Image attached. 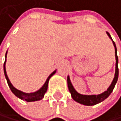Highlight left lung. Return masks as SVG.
Returning a JSON list of instances; mask_svg holds the SVG:
<instances>
[{
    "mask_svg": "<svg viewBox=\"0 0 121 121\" xmlns=\"http://www.w3.org/2000/svg\"><path fill=\"white\" fill-rule=\"evenodd\" d=\"M107 35H108L112 40V37L110 34L108 33V32H106ZM113 44H114V47L115 49V59H116V64H115V77L113 79V81L112 82V84L110 85V86L108 88V89L104 91L103 93L100 94V95H80L79 94L75 89H74L73 86H72V84L71 82V80H70V78L69 76H68V89H69V91L71 92V95L72 98L77 103H79L80 104L82 105H85V106H94V105H96L97 103H100L102 101H103L104 100L109 96L111 95V93L112 92L113 89H114L115 86V84L117 81V79H118V73H119V71H118V57H117V48H116V45L114 41H112Z\"/></svg>",
    "mask_w": 121,
    "mask_h": 121,
    "instance_id": "obj_1",
    "label": "left lung"
}]
</instances>
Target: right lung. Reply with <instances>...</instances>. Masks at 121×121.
<instances>
[{
  "mask_svg": "<svg viewBox=\"0 0 121 121\" xmlns=\"http://www.w3.org/2000/svg\"><path fill=\"white\" fill-rule=\"evenodd\" d=\"M6 54H7V51L6 53V56L5 57L6 58ZM5 65H6V60L4 62V75H5V77L6 79V81H7V83H8L9 85V87L10 88L12 92H13L14 95L17 97L20 98L21 100H25L26 102H32V101H37V100H42V99L44 97V94L46 93L48 90V82H49V79L51 77L53 74L56 73V71H54L48 77L47 80L44 82V84L43 85V86L39 90L36 91L35 92H33V93H25V92H23L21 91H19L18 89H16L13 85H12V83L10 82L9 79L8 78V76H7L6 74V67H5Z\"/></svg>",
  "mask_w": 121,
  "mask_h": 121,
  "instance_id": "right-lung-1",
  "label": "right lung"
}]
</instances>
